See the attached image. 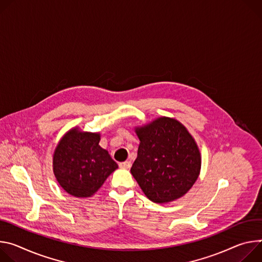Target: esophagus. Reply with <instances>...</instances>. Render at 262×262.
Returning <instances> with one entry per match:
<instances>
[{
  "label": "esophagus",
  "instance_id": "1",
  "mask_svg": "<svg viewBox=\"0 0 262 262\" xmlns=\"http://www.w3.org/2000/svg\"><path fill=\"white\" fill-rule=\"evenodd\" d=\"M120 167L121 168H130L131 167V161H123V162H120L119 163Z\"/></svg>",
  "mask_w": 262,
  "mask_h": 262
}]
</instances>
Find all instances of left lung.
<instances>
[{"mask_svg":"<svg viewBox=\"0 0 262 262\" xmlns=\"http://www.w3.org/2000/svg\"><path fill=\"white\" fill-rule=\"evenodd\" d=\"M140 140L131 173L152 202L167 203L184 195L199 177L196 143L178 121L159 118L136 129Z\"/></svg>","mask_w":262,"mask_h":262,"instance_id":"1","label":"left lung"}]
</instances>
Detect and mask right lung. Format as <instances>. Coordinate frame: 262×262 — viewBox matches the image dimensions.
Returning a JSON list of instances; mask_svg holds the SVG:
<instances>
[{"instance_id":"right-lung-1","label":"right lung","mask_w":262,"mask_h":262,"mask_svg":"<svg viewBox=\"0 0 262 262\" xmlns=\"http://www.w3.org/2000/svg\"><path fill=\"white\" fill-rule=\"evenodd\" d=\"M100 134L71 130L58 144L53 169L61 187L78 198L93 195L118 164L99 146Z\"/></svg>"}]
</instances>
